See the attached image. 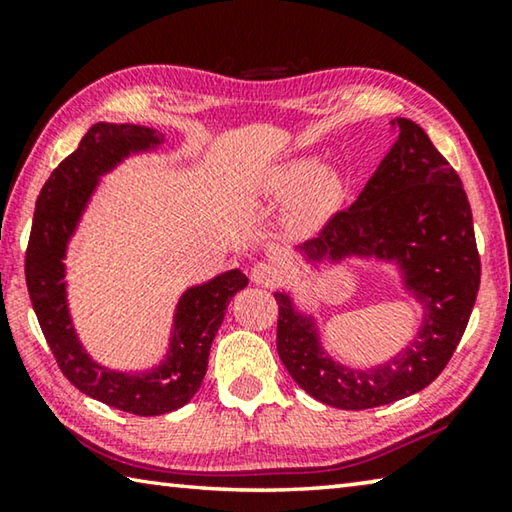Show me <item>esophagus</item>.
I'll use <instances>...</instances> for the list:
<instances>
[{"label": "esophagus", "mask_w": 512, "mask_h": 512, "mask_svg": "<svg viewBox=\"0 0 512 512\" xmlns=\"http://www.w3.org/2000/svg\"><path fill=\"white\" fill-rule=\"evenodd\" d=\"M250 280L255 284H262V287H275V284L280 282V271H277V266L271 262H259L253 266V271H250Z\"/></svg>", "instance_id": "34e87169"}]
</instances>
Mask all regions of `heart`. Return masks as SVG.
Here are the masks:
<instances>
[{
  "label": "heart",
  "instance_id": "b5f03b06",
  "mask_svg": "<svg viewBox=\"0 0 512 512\" xmlns=\"http://www.w3.org/2000/svg\"><path fill=\"white\" fill-rule=\"evenodd\" d=\"M311 173H314V162L309 160L284 162L268 173V189H271V194L275 196H289L293 192H298V189L307 183ZM336 192H339V173L332 169L318 171L296 205V212H293L296 221L300 225H307L314 221L316 216L329 205V201L336 196Z\"/></svg>",
  "mask_w": 512,
  "mask_h": 512
}]
</instances>
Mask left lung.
Returning a JSON list of instances; mask_svg holds the SVG:
<instances>
[{
  "instance_id": "left-lung-1",
  "label": "left lung",
  "mask_w": 512,
  "mask_h": 512,
  "mask_svg": "<svg viewBox=\"0 0 512 512\" xmlns=\"http://www.w3.org/2000/svg\"><path fill=\"white\" fill-rule=\"evenodd\" d=\"M391 126L397 140L357 201L298 253L314 266L345 257L395 264L404 291L422 305L415 339L375 368L343 366L325 352L314 316L298 311L289 293H275L284 368L314 400L345 411L375 409L429 386L452 359L481 282L461 178L415 121L397 117Z\"/></svg>"
}]
</instances>
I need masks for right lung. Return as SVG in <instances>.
<instances>
[{
	"instance_id": "1",
	"label": "right lung",
	"mask_w": 512,
	"mask_h": 512,
	"mask_svg": "<svg viewBox=\"0 0 512 512\" xmlns=\"http://www.w3.org/2000/svg\"><path fill=\"white\" fill-rule=\"evenodd\" d=\"M164 133L137 124H94L72 155L51 171L33 214L27 248V287L42 334L63 375L81 393L133 415H162L185 406L207 372V359L232 296L248 284L235 268L189 287L173 314L164 359L144 372H119L94 361L76 336L67 305L69 239L97 192L99 178L128 155L160 149Z\"/></svg>"
}]
</instances>
